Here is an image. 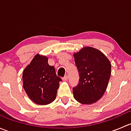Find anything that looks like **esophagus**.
Wrapping results in <instances>:
<instances>
[{"mask_svg": "<svg viewBox=\"0 0 131 131\" xmlns=\"http://www.w3.org/2000/svg\"><path fill=\"white\" fill-rule=\"evenodd\" d=\"M68 80V75H66L64 77H63V81H67Z\"/></svg>", "mask_w": 131, "mask_h": 131, "instance_id": "obj_1", "label": "esophagus"}]
</instances>
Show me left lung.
I'll list each match as a JSON object with an SVG mask.
<instances>
[{"label": "left lung", "instance_id": "obj_1", "mask_svg": "<svg viewBox=\"0 0 131 131\" xmlns=\"http://www.w3.org/2000/svg\"><path fill=\"white\" fill-rule=\"evenodd\" d=\"M79 82L73 88V96L82 104H92L103 96L111 75V63L103 52L91 47H83L73 54Z\"/></svg>", "mask_w": 131, "mask_h": 131}]
</instances>
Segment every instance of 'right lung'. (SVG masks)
<instances>
[{"instance_id":"1","label":"right lung","mask_w":131,"mask_h":131,"mask_svg":"<svg viewBox=\"0 0 131 131\" xmlns=\"http://www.w3.org/2000/svg\"><path fill=\"white\" fill-rule=\"evenodd\" d=\"M23 88L29 98L35 103L46 105L55 100L61 79L56 75L48 58L35 55L23 72Z\"/></svg>"}]
</instances>
